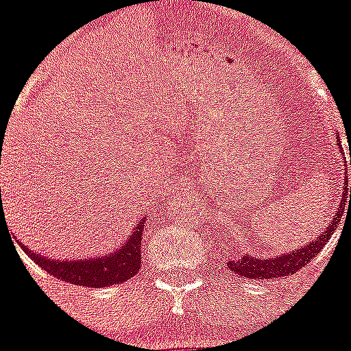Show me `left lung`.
<instances>
[{
    "instance_id": "8db88e82",
    "label": "left lung",
    "mask_w": 351,
    "mask_h": 351,
    "mask_svg": "<svg viewBox=\"0 0 351 351\" xmlns=\"http://www.w3.org/2000/svg\"><path fill=\"white\" fill-rule=\"evenodd\" d=\"M345 169L348 170V167H345ZM345 178H348V173H345ZM345 184L346 186H345V191H343V200H341L336 216L330 219V225L322 232V235L316 239V241H311V243H308L306 246L297 247L295 251H287V253H283V255L272 256V258H258V256L244 253V255H241L239 258L226 263L228 269H230L232 272H235L237 276H243V278H251V280H272V278H285V276H291L293 272L302 269L304 265H308L309 260L315 258V256L322 251V247L327 244L330 235L334 234V230H336L337 225H339L343 214H345V200H346V193H348V181H345ZM350 200H351V188H350Z\"/></svg>"
}]
</instances>
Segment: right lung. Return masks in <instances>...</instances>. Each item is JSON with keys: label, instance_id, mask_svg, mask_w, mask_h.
Segmentation results:
<instances>
[{"label": "right lung", "instance_id": "add662e5", "mask_svg": "<svg viewBox=\"0 0 351 351\" xmlns=\"http://www.w3.org/2000/svg\"><path fill=\"white\" fill-rule=\"evenodd\" d=\"M145 219L147 216L137 223V226L130 232L128 239L117 250L105 255L77 260H56L27 250L26 246H23V250L26 251L27 256H31V260H35L43 271H47L56 280L91 288L112 287V285L125 283L130 278L138 274Z\"/></svg>", "mask_w": 351, "mask_h": 351}]
</instances>
